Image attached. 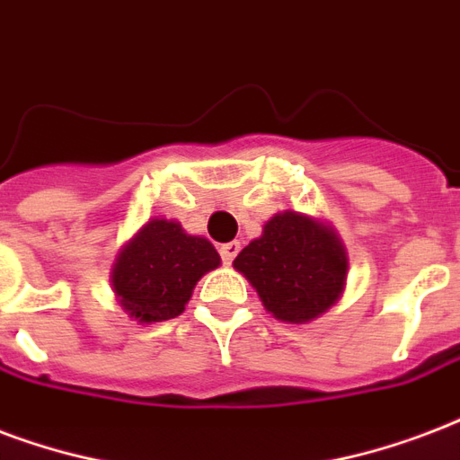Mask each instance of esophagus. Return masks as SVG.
<instances>
[{"mask_svg": "<svg viewBox=\"0 0 460 460\" xmlns=\"http://www.w3.org/2000/svg\"><path fill=\"white\" fill-rule=\"evenodd\" d=\"M238 248H241V243L238 241H229V243H224L222 248H219V255H222L224 265H231L234 262V258H236Z\"/></svg>", "mask_w": 460, "mask_h": 460, "instance_id": "34e87169", "label": "esophagus"}]
</instances>
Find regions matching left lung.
Wrapping results in <instances>:
<instances>
[{
  "mask_svg": "<svg viewBox=\"0 0 460 460\" xmlns=\"http://www.w3.org/2000/svg\"><path fill=\"white\" fill-rule=\"evenodd\" d=\"M234 268L277 321L308 323L340 299L349 262L332 226L287 209L262 226V236L245 245Z\"/></svg>",
  "mask_w": 460,
  "mask_h": 460,
  "instance_id": "obj_1",
  "label": "left lung"
}]
</instances>
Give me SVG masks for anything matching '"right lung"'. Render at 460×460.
Listing matches in <instances>:
<instances>
[{
  "label": "right lung",
  "mask_w": 460,
  "mask_h": 460,
  "mask_svg": "<svg viewBox=\"0 0 460 460\" xmlns=\"http://www.w3.org/2000/svg\"><path fill=\"white\" fill-rule=\"evenodd\" d=\"M219 262L207 238L185 234L178 222L149 219L118 253L111 279L129 318L159 323L183 314L199 277Z\"/></svg>",
  "instance_id": "right-lung-1"
}]
</instances>
